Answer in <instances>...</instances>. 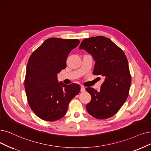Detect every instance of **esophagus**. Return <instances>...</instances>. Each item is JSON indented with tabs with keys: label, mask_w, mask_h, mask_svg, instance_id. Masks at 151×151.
<instances>
[{
	"label": "esophagus",
	"mask_w": 151,
	"mask_h": 151,
	"mask_svg": "<svg viewBox=\"0 0 151 151\" xmlns=\"http://www.w3.org/2000/svg\"><path fill=\"white\" fill-rule=\"evenodd\" d=\"M81 92H84V91H85V88L83 86H81Z\"/></svg>",
	"instance_id": "esophagus-1"
}]
</instances>
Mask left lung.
I'll use <instances>...</instances> for the list:
<instances>
[{"mask_svg":"<svg viewBox=\"0 0 151 151\" xmlns=\"http://www.w3.org/2000/svg\"><path fill=\"white\" fill-rule=\"evenodd\" d=\"M79 48L85 50L95 61L93 74L104 79L99 91L86 88L91 96L86 110L96 119L111 118L118 113L129 94L131 76L127 59L119 47L103 36L84 39Z\"/></svg>","mask_w":151,"mask_h":151,"instance_id":"obj_1","label":"left lung"}]
</instances>
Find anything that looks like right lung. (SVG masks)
I'll use <instances>...</instances> for the list:
<instances>
[{"label": "right lung", "mask_w": 151, "mask_h": 151, "mask_svg": "<svg viewBox=\"0 0 151 151\" xmlns=\"http://www.w3.org/2000/svg\"><path fill=\"white\" fill-rule=\"evenodd\" d=\"M79 43L78 39L50 38L30 57L24 83L26 95L33 113L43 120L63 118L71 100L80 93L79 85H65L57 78L66 68L68 54Z\"/></svg>", "instance_id": "add662e5"}]
</instances>
